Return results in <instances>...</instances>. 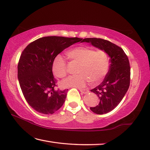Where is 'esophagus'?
Segmentation results:
<instances>
[{
  "label": "esophagus",
  "instance_id": "esophagus-1",
  "mask_svg": "<svg viewBox=\"0 0 150 150\" xmlns=\"http://www.w3.org/2000/svg\"><path fill=\"white\" fill-rule=\"evenodd\" d=\"M80 91H81L82 93L83 94H87L89 93V91L88 90H86V89H79Z\"/></svg>",
  "mask_w": 150,
  "mask_h": 150
}]
</instances>
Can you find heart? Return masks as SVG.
Listing matches in <instances>:
<instances>
[{
  "mask_svg": "<svg viewBox=\"0 0 150 150\" xmlns=\"http://www.w3.org/2000/svg\"><path fill=\"white\" fill-rule=\"evenodd\" d=\"M67 57L71 62H79L76 71L79 74L69 76L61 83L62 87L83 88L89 82L96 86L105 79L109 70L110 59L105 51L95 50L89 46L75 47L69 50ZM52 70L57 78H64L68 70L64 59L61 55L55 57L52 64Z\"/></svg>",
  "mask_w": 150,
  "mask_h": 150,
  "instance_id": "1",
  "label": "heart"
}]
</instances>
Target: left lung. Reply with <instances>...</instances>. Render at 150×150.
Masks as SVG:
<instances>
[{"instance_id": "obj_1", "label": "left lung", "mask_w": 150, "mask_h": 150, "mask_svg": "<svg viewBox=\"0 0 150 150\" xmlns=\"http://www.w3.org/2000/svg\"><path fill=\"white\" fill-rule=\"evenodd\" d=\"M82 42L91 43L93 46L107 52L110 57V67L107 75L99 86L91 90L98 96V105L90 107L97 114L112 110L123 98L130 86V67L128 56L116 44L102 38H89Z\"/></svg>"}]
</instances>
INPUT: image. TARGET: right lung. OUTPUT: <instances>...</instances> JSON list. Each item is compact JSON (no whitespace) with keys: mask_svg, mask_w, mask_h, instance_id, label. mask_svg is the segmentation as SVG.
I'll return each mask as SVG.
<instances>
[{"mask_svg":"<svg viewBox=\"0 0 150 150\" xmlns=\"http://www.w3.org/2000/svg\"><path fill=\"white\" fill-rule=\"evenodd\" d=\"M82 38L47 36L29 43L18 63V78L24 98L37 112L54 113L63 105L68 89H55L57 80L52 70L54 59Z\"/></svg>","mask_w":150,"mask_h":150,"instance_id":"obj_1","label":"right lung"}]
</instances>
